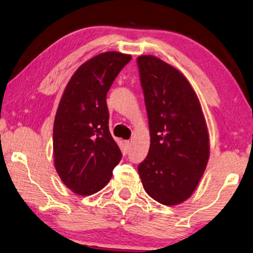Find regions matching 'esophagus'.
Wrapping results in <instances>:
<instances>
[{"label":"esophagus","mask_w":253,"mask_h":253,"mask_svg":"<svg viewBox=\"0 0 253 253\" xmlns=\"http://www.w3.org/2000/svg\"><path fill=\"white\" fill-rule=\"evenodd\" d=\"M130 144H131V142H129V141H125V146L127 147V150H128V148L130 147Z\"/></svg>","instance_id":"34e87169"}]
</instances>
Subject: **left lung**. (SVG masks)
Masks as SVG:
<instances>
[{"label": "left lung", "instance_id": "obj_1", "mask_svg": "<svg viewBox=\"0 0 253 253\" xmlns=\"http://www.w3.org/2000/svg\"><path fill=\"white\" fill-rule=\"evenodd\" d=\"M151 145L138 166L150 197L173 206L192 195L210 158V138L197 94L173 66L152 55L137 58Z\"/></svg>", "mask_w": 253, "mask_h": 253}]
</instances>
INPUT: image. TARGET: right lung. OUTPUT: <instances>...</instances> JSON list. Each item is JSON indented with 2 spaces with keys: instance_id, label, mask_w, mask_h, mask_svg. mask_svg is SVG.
<instances>
[{
  "instance_id": "right-lung-1",
  "label": "right lung",
  "mask_w": 253,
  "mask_h": 253,
  "mask_svg": "<svg viewBox=\"0 0 253 253\" xmlns=\"http://www.w3.org/2000/svg\"><path fill=\"white\" fill-rule=\"evenodd\" d=\"M130 55L106 51L76 70L67 83L54 122L56 171L66 187L81 196L93 195L112 177L122 160L109 131L107 92Z\"/></svg>"
}]
</instances>
